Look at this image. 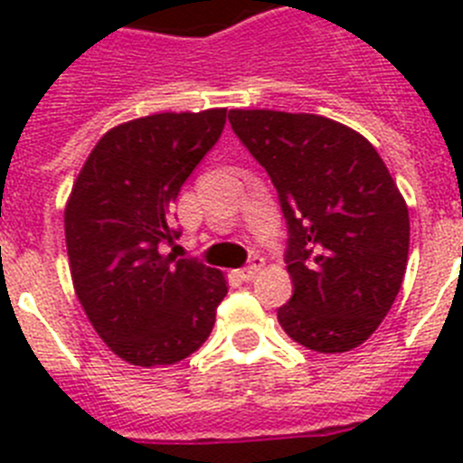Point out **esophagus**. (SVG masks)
Segmentation results:
<instances>
[{"mask_svg":"<svg viewBox=\"0 0 463 463\" xmlns=\"http://www.w3.org/2000/svg\"><path fill=\"white\" fill-rule=\"evenodd\" d=\"M261 267H264V260H261V257H255V260H252L250 267H243V269H241L239 278H241V280H245V282L252 280V278H255L257 273L261 271Z\"/></svg>","mask_w":463,"mask_h":463,"instance_id":"esophagus-1","label":"esophagus"}]
</instances>
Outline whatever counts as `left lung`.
Wrapping results in <instances>:
<instances>
[{"label": "left lung", "mask_w": 463, "mask_h": 463, "mask_svg": "<svg viewBox=\"0 0 463 463\" xmlns=\"http://www.w3.org/2000/svg\"><path fill=\"white\" fill-rule=\"evenodd\" d=\"M229 122L271 175L288 220L294 294L278 322L315 353L359 347L408 267V206L383 157L353 127L313 113L234 109Z\"/></svg>", "instance_id": "left-lung-1"}]
</instances>
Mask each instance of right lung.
<instances>
[{
    "instance_id": "1",
    "label": "right lung",
    "mask_w": 463,
    "mask_h": 463,
    "mask_svg": "<svg viewBox=\"0 0 463 463\" xmlns=\"http://www.w3.org/2000/svg\"><path fill=\"white\" fill-rule=\"evenodd\" d=\"M227 109L155 113L97 141L64 208L73 289L113 354L169 366L211 336L227 297L218 269L162 252L174 243L171 203L222 134Z\"/></svg>"
}]
</instances>
